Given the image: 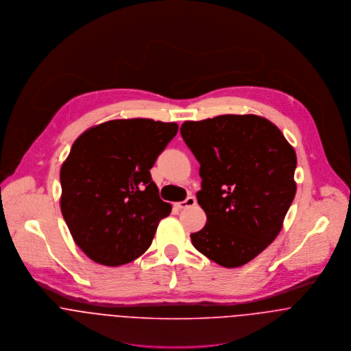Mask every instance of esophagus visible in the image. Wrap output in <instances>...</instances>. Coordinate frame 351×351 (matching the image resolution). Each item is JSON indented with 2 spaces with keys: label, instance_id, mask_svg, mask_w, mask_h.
<instances>
[{
  "label": "esophagus",
  "instance_id": "obj_1",
  "mask_svg": "<svg viewBox=\"0 0 351 351\" xmlns=\"http://www.w3.org/2000/svg\"><path fill=\"white\" fill-rule=\"evenodd\" d=\"M195 204H196V199H195L194 196H189L184 202H179L175 206H176V208L182 210V208H187V207H191V206H195Z\"/></svg>",
  "mask_w": 351,
  "mask_h": 351
}]
</instances>
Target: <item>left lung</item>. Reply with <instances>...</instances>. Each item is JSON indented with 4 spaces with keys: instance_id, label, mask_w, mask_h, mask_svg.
<instances>
[{
    "instance_id": "8db88e82",
    "label": "left lung",
    "mask_w": 351,
    "mask_h": 351,
    "mask_svg": "<svg viewBox=\"0 0 351 351\" xmlns=\"http://www.w3.org/2000/svg\"><path fill=\"white\" fill-rule=\"evenodd\" d=\"M180 133L200 164L196 197L207 222L195 249L225 268L242 267L278 235L296 194V154L267 118L225 114L186 121Z\"/></svg>"
}]
</instances>
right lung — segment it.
<instances>
[{
	"label": "right lung",
	"mask_w": 351,
	"mask_h": 351,
	"mask_svg": "<svg viewBox=\"0 0 351 351\" xmlns=\"http://www.w3.org/2000/svg\"><path fill=\"white\" fill-rule=\"evenodd\" d=\"M176 122L113 119L87 129L60 168V210L75 243L94 263L119 267L151 246L162 202L149 169L178 133Z\"/></svg>",
	"instance_id": "obj_1"
}]
</instances>
